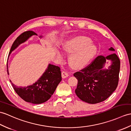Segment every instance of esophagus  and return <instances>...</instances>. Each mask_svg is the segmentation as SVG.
<instances>
[{
  "mask_svg": "<svg viewBox=\"0 0 131 131\" xmlns=\"http://www.w3.org/2000/svg\"><path fill=\"white\" fill-rule=\"evenodd\" d=\"M61 75H62V78L63 79L66 78L67 77H68V76H69L68 73L67 72H66V71H63L62 72Z\"/></svg>",
  "mask_w": 131,
  "mask_h": 131,
  "instance_id": "obj_1",
  "label": "esophagus"
}]
</instances>
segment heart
Masks as SVG:
<instances>
[{"instance_id":"1","label":"heart","mask_w":131,"mask_h":131,"mask_svg":"<svg viewBox=\"0 0 131 131\" xmlns=\"http://www.w3.org/2000/svg\"><path fill=\"white\" fill-rule=\"evenodd\" d=\"M90 39L77 37L67 42L63 46V51L72 53L70 57V63L74 68H80L87 65L96 52V47L90 43ZM57 57L61 59L62 54L57 53Z\"/></svg>"}]
</instances>
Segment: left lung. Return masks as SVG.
Returning a JSON list of instances; mask_svg holds the SVG:
<instances>
[{
    "instance_id": "1",
    "label": "left lung",
    "mask_w": 131,
    "mask_h": 131,
    "mask_svg": "<svg viewBox=\"0 0 131 131\" xmlns=\"http://www.w3.org/2000/svg\"><path fill=\"white\" fill-rule=\"evenodd\" d=\"M115 51L113 47L109 49ZM107 59L112 61L108 69H103ZM120 60L115 53L105 57L100 55L90 64L74 74L77 79V95L83 101L96 104L107 99L118 86Z\"/></svg>"
}]
</instances>
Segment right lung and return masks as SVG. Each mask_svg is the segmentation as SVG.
Here are the masks:
<instances>
[{"label": "right lung", "instance_id": "right-lung-1", "mask_svg": "<svg viewBox=\"0 0 131 131\" xmlns=\"http://www.w3.org/2000/svg\"><path fill=\"white\" fill-rule=\"evenodd\" d=\"M33 35H37L33 31H28L18 36L12 46L9 56L18 46L26 41ZM7 68L9 75L8 64ZM61 80L60 68L59 66L49 64L39 80L32 85L26 87L17 86L12 83L10 80V81L15 92L24 101L33 104H41L47 101L51 98Z\"/></svg>", "mask_w": 131, "mask_h": 131}]
</instances>
